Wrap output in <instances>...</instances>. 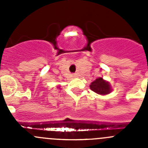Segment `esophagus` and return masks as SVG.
<instances>
[{"label": "esophagus", "instance_id": "34e87169", "mask_svg": "<svg viewBox=\"0 0 148 148\" xmlns=\"http://www.w3.org/2000/svg\"><path fill=\"white\" fill-rule=\"evenodd\" d=\"M73 77H77V74H73Z\"/></svg>", "mask_w": 148, "mask_h": 148}]
</instances>
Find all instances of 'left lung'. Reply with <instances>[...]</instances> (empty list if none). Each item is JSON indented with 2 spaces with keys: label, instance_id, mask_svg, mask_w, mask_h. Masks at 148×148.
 <instances>
[{
  "label": "left lung",
  "instance_id": "left-lung-1",
  "mask_svg": "<svg viewBox=\"0 0 148 148\" xmlns=\"http://www.w3.org/2000/svg\"><path fill=\"white\" fill-rule=\"evenodd\" d=\"M90 89L93 92L102 95H107L111 92V88L109 83L104 81L101 77L97 79L95 81L92 82L90 84Z\"/></svg>",
  "mask_w": 148,
  "mask_h": 148
}]
</instances>
